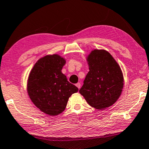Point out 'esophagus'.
I'll return each mask as SVG.
<instances>
[{"mask_svg":"<svg viewBox=\"0 0 149 149\" xmlns=\"http://www.w3.org/2000/svg\"><path fill=\"white\" fill-rule=\"evenodd\" d=\"M76 86L77 87H78V88H80V86H81V84H80V82H78V83H77V84H76Z\"/></svg>","mask_w":149,"mask_h":149,"instance_id":"1","label":"esophagus"}]
</instances>
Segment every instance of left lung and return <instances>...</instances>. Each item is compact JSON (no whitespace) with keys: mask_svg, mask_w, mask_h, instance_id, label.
<instances>
[{"mask_svg":"<svg viewBox=\"0 0 149 149\" xmlns=\"http://www.w3.org/2000/svg\"><path fill=\"white\" fill-rule=\"evenodd\" d=\"M89 71L80 93L90 106L102 110L118 100L124 86L120 67L113 56L104 49H94L87 57Z\"/></svg>","mask_w":149,"mask_h":149,"instance_id":"obj_1","label":"left lung"}]
</instances>
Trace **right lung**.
<instances>
[{"label": "right lung", "mask_w": 149, "mask_h": 149, "mask_svg": "<svg viewBox=\"0 0 149 149\" xmlns=\"http://www.w3.org/2000/svg\"><path fill=\"white\" fill-rule=\"evenodd\" d=\"M65 63L58 54L45 56L36 62L28 78L30 99L41 111L49 116L61 113L69 97L78 91L62 73Z\"/></svg>", "instance_id": "obj_1"}]
</instances>
